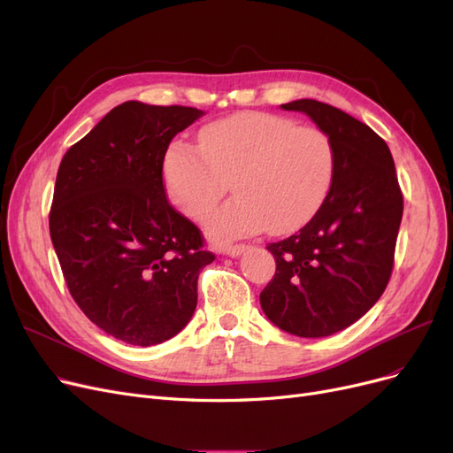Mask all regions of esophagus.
Wrapping results in <instances>:
<instances>
[{
	"instance_id": "esophagus-1",
	"label": "esophagus",
	"mask_w": 453,
	"mask_h": 453,
	"mask_svg": "<svg viewBox=\"0 0 453 453\" xmlns=\"http://www.w3.org/2000/svg\"><path fill=\"white\" fill-rule=\"evenodd\" d=\"M245 250H248V245L245 243H234V245H226L223 250V255H230V257H240Z\"/></svg>"
}]
</instances>
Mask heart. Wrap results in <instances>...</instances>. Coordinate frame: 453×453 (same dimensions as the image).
Returning <instances> with one entry per match:
<instances>
[{
  "label": "heart",
  "instance_id": "obj_1",
  "mask_svg": "<svg viewBox=\"0 0 453 453\" xmlns=\"http://www.w3.org/2000/svg\"><path fill=\"white\" fill-rule=\"evenodd\" d=\"M336 150L325 130L273 113H242L200 132V149L173 142L162 162L166 193L190 219L208 215L232 190L238 195L205 223L215 240L285 234L319 211L334 181Z\"/></svg>",
  "mask_w": 453,
  "mask_h": 453
}]
</instances>
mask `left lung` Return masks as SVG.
I'll return each mask as SVG.
<instances>
[{
  "label": "left lung",
  "instance_id": "8db88e82",
  "mask_svg": "<svg viewBox=\"0 0 453 453\" xmlns=\"http://www.w3.org/2000/svg\"><path fill=\"white\" fill-rule=\"evenodd\" d=\"M303 111L334 143L326 200L296 234L268 243L276 273L260 293L266 318L303 338L331 336L372 308L389 283L403 219V190L388 143L342 109L318 100Z\"/></svg>",
  "mask_w": 453,
  "mask_h": 453
}]
</instances>
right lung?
Wrapping results in <instances>:
<instances>
[{
	"label": "right lung",
	"mask_w": 453,
	"mask_h": 453,
	"mask_svg": "<svg viewBox=\"0 0 453 453\" xmlns=\"http://www.w3.org/2000/svg\"><path fill=\"white\" fill-rule=\"evenodd\" d=\"M196 107L125 102L64 155L49 213L70 295L102 331L132 346L175 336L196 308V283L215 255L166 198L170 142Z\"/></svg>",
	"instance_id": "obj_1"
}]
</instances>
